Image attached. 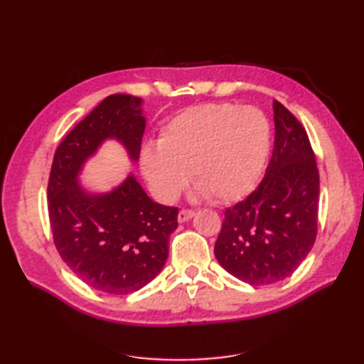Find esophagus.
Wrapping results in <instances>:
<instances>
[{
  "instance_id": "obj_1",
  "label": "esophagus",
  "mask_w": 364,
  "mask_h": 364,
  "mask_svg": "<svg viewBox=\"0 0 364 364\" xmlns=\"http://www.w3.org/2000/svg\"><path fill=\"white\" fill-rule=\"evenodd\" d=\"M194 214H196V213L192 211V210H181L180 213H178V222H180V223L188 222Z\"/></svg>"
}]
</instances>
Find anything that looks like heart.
I'll return each mask as SVG.
<instances>
[{
    "mask_svg": "<svg viewBox=\"0 0 364 364\" xmlns=\"http://www.w3.org/2000/svg\"><path fill=\"white\" fill-rule=\"evenodd\" d=\"M269 149L270 125L259 109L210 103L170 120L161 129L158 149L142 150L141 168L162 202L181 194L191 172L200 194L230 203L257 186Z\"/></svg>",
    "mask_w": 364,
    "mask_h": 364,
    "instance_id": "obj_1",
    "label": "heart"
}]
</instances>
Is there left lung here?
I'll use <instances>...</instances> for the list:
<instances>
[{"instance_id":"8db88e82","label":"left lung","mask_w":364,"mask_h":364,"mask_svg":"<svg viewBox=\"0 0 364 364\" xmlns=\"http://www.w3.org/2000/svg\"><path fill=\"white\" fill-rule=\"evenodd\" d=\"M275 141L266 175L227 208L214 245L219 264L252 286L282 282L306 258L318 235L319 172L296 115L274 100Z\"/></svg>"}]
</instances>
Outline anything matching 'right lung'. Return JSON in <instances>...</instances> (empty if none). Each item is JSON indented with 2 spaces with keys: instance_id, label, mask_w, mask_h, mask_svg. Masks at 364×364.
I'll return each mask as SVG.
<instances>
[{
  "instance_id": "obj_1",
  "label": "right lung",
  "mask_w": 364,
  "mask_h": 364,
  "mask_svg": "<svg viewBox=\"0 0 364 364\" xmlns=\"http://www.w3.org/2000/svg\"><path fill=\"white\" fill-rule=\"evenodd\" d=\"M141 105L137 97H106L59 144L48 180L50 225L60 258L90 288L117 296L144 288L164 267L178 208L154 203L133 175L106 194H90L78 175L106 139L139 159Z\"/></svg>"
}]
</instances>
